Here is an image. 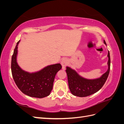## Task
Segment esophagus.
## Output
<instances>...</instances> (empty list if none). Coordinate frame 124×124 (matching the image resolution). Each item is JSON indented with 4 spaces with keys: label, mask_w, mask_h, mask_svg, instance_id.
Returning <instances> with one entry per match:
<instances>
[{
    "label": "esophagus",
    "mask_w": 124,
    "mask_h": 124,
    "mask_svg": "<svg viewBox=\"0 0 124 124\" xmlns=\"http://www.w3.org/2000/svg\"><path fill=\"white\" fill-rule=\"evenodd\" d=\"M68 64V59L66 58H63L62 60L61 61V65L62 66V67H66L67 65Z\"/></svg>",
    "instance_id": "34e87169"
}]
</instances>
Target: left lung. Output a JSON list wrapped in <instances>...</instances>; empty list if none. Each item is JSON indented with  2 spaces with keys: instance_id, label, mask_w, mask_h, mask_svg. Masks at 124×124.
<instances>
[{
  "instance_id": "8db88e82",
  "label": "left lung",
  "mask_w": 124,
  "mask_h": 124,
  "mask_svg": "<svg viewBox=\"0 0 124 124\" xmlns=\"http://www.w3.org/2000/svg\"><path fill=\"white\" fill-rule=\"evenodd\" d=\"M103 42L107 46L106 41L103 40ZM108 57L107 71L100 78L95 79L84 78L80 76L75 70L68 66L66 67L69 88L72 95L80 97H87L96 93L102 88L110 72L111 61L109 51H108Z\"/></svg>"
}]
</instances>
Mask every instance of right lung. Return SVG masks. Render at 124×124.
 I'll list each match as a JSON object with an SVG mask.
<instances>
[{
	"instance_id": "obj_1",
	"label": "right lung",
	"mask_w": 124,
	"mask_h": 124,
	"mask_svg": "<svg viewBox=\"0 0 124 124\" xmlns=\"http://www.w3.org/2000/svg\"><path fill=\"white\" fill-rule=\"evenodd\" d=\"M19 40L14 48L11 59V71L18 88L24 94L35 98H42L50 94L53 89L56 73L62 68L60 63L48 65L35 72H29L18 65L17 56Z\"/></svg>"
}]
</instances>
